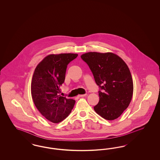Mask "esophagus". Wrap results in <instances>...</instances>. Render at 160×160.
Wrapping results in <instances>:
<instances>
[{
	"instance_id": "34e87169",
	"label": "esophagus",
	"mask_w": 160,
	"mask_h": 160,
	"mask_svg": "<svg viewBox=\"0 0 160 160\" xmlns=\"http://www.w3.org/2000/svg\"><path fill=\"white\" fill-rule=\"evenodd\" d=\"M86 95V94H83V95H79L78 96V97H85Z\"/></svg>"
}]
</instances>
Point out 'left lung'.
<instances>
[{
  "label": "left lung",
  "instance_id": "8db88e82",
  "mask_svg": "<svg viewBox=\"0 0 160 160\" xmlns=\"http://www.w3.org/2000/svg\"><path fill=\"white\" fill-rule=\"evenodd\" d=\"M81 58L89 66L99 88V101L94 110L106 120L117 119L129 106L133 93L127 65L112 53L89 52Z\"/></svg>",
  "mask_w": 160,
  "mask_h": 160
}]
</instances>
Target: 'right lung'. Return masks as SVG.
Returning <instances> with one entry per match:
<instances>
[{"label": "right lung", "instance_id": "right-lung-1", "mask_svg": "<svg viewBox=\"0 0 160 160\" xmlns=\"http://www.w3.org/2000/svg\"><path fill=\"white\" fill-rule=\"evenodd\" d=\"M77 54H50L41 61L35 69L31 93L39 112L53 123L64 120L72 110L75 100L61 97L60 86L64 83L69 63Z\"/></svg>", "mask_w": 160, "mask_h": 160}]
</instances>
